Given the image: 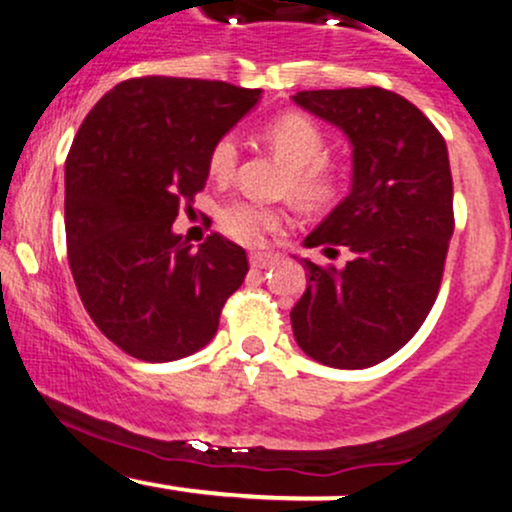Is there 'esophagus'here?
<instances>
[{"label":"esophagus","mask_w":512,"mask_h":512,"mask_svg":"<svg viewBox=\"0 0 512 512\" xmlns=\"http://www.w3.org/2000/svg\"><path fill=\"white\" fill-rule=\"evenodd\" d=\"M250 264H252V269H269L276 264V257L264 255V252H252Z\"/></svg>","instance_id":"obj_1"}]
</instances>
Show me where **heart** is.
I'll use <instances>...</instances> for the list:
<instances>
[{
	"mask_svg": "<svg viewBox=\"0 0 512 512\" xmlns=\"http://www.w3.org/2000/svg\"><path fill=\"white\" fill-rule=\"evenodd\" d=\"M264 137L276 156L286 163L284 192H291L305 204H327L339 192L344 180L342 163L325 154V132L313 117L303 113H284L264 127ZM240 144L233 132L221 134L209 149L207 168L214 180L226 182L236 175ZM291 221L289 209L272 204L233 199L219 211V226L228 238L243 245H262L272 233H279Z\"/></svg>",
	"mask_w": 512,
	"mask_h": 512,
	"instance_id": "obj_1",
	"label": "heart"
}]
</instances>
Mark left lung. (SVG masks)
Here are the masks:
<instances>
[{
	"mask_svg": "<svg viewBox=\"0 0 512 512\" xmlns=\"http://www.w3.org/2000/svg\"><path fill=\"white\" fill-rule=\"evenodd\" d=\"M293 101L342 127L354 146L349 197L305 238L351 257L344 269L301 260L308 289L291 310L293 337L325 366H375L419 332L438 298L455 231L448 146L387 88L298 91Z\"/></svg>",
	"mask_w": 512,
	"mask_h": 512,
	"instance_id": "1",
	"label": "left lung"
}]
</instances>
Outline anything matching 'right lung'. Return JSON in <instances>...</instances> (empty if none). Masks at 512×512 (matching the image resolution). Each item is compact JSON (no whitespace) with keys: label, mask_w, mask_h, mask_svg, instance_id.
Wrapping results in <instances>:
<instances>
[{"label":"right lung","mask_w":512,"mask_h":512,"mask_svg":"<svg viewBox=\"0 0 512 512\" xmlns=\"http://www.w3.org/2000/svg\"><path fill=\"white\" fill-rule=\"evenodd\" d=\"M260 98L226 81L139 76L81 122L64 166L67 257L86 313L139 361L207 346L248 274L240 245L211 233L192 250L173 221L209 178V149Z\"/></svg>","instance_id":"add662e5"}]
</instances>
